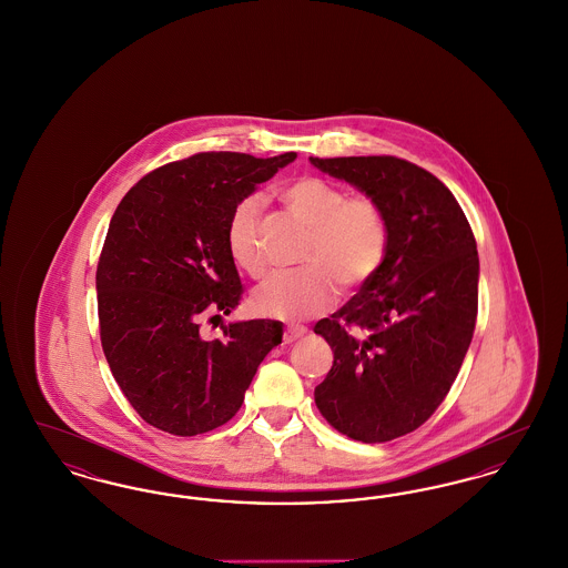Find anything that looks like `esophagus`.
<instances>
[{
    "instance_id": "1",
    "label": "esophagus",
    "mask_w": 568,
    "mask_h": 568,
    "mask_svg": "<svg viewBox=\"0 0 568 568\" xmlns=\"http://www.w3.org/2000/svg\"><path fill=\"white\" fill-rule=\"evenodd\" d=\"M306 334V329L304 327H296V325H287L285 329H283V345H290V343H294L297 341L300 336H304Z\"/></svg>"
}]
</instances>
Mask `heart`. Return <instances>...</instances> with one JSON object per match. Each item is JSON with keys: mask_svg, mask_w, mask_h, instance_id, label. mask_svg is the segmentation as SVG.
I'll return each instance as SVG.
<instances>
[{"mask_svg": "<svg viewBox=\"0 0 568 568\" xmlns=\"http://www.w3.org/2000/svg\"><path fill=\"white\" fill-rule=\"evenodd\" d=\"M285 206L313 227L302 271L276 272L251 297L257 315L300 322L332 306L336 284L353 290L371 281L387 255L389 225L377 200L347 195L341 185L320 176H300L281 191ZM264 202L246 195L232 211L225 243L234 264L253 278L268 268L262 241Z\"/></svg>", "mask_w": 568, "mask_h": 568, "instance_id": "b5f03b06", "label": "heart"}]
</instances>
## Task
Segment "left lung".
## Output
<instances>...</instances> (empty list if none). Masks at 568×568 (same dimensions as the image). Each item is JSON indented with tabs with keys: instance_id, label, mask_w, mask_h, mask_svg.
Returning <instances> with one entry per match:
<instances>
[{
	"instance_id": "1",
	"label": "left lung",
	"mask_w": 568,
	"mask_h": 568,
	"mask_svg": "<svg viewBox=\"0 0 568 568\" xmlns=\"http://www.w3.org/2000/svg\"><path fill=\"white\" fill-rule=\"evenodd\" d=\"M377 200L387 216L383 266L315 324L334 352L315 405L362 443L417 430L449 394L477 324L479 255L458 200L428 170L394 155L311 158Z\"/></svg>"
}]
</instances>
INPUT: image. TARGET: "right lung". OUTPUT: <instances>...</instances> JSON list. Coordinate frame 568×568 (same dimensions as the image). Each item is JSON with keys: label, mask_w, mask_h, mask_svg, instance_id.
I'll use <instances>...</instances> for the list:
<instances>
[{"label": "right lung", "mask_w": 568, "mask_h": 568, "mask_svg": "<svg viewBox=\"0 0 568 568\" xmlns=\"http://www.w3.org/2000/svg\"><path fill=\"white\" fill-rule=\"evenodd\" d=\"M296 153L211 151L165 163L135 183L110 219L95 290L102 349L135 413L163 433L227 424L283 324L251 320L209 341L204 317L230 315L243 285L225 230L236 204Z\"/></svg>", "instance_id": "obj_1"}]
</instances>
